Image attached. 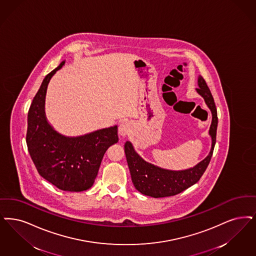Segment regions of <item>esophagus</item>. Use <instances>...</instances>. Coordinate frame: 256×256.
<instances>
[{"label":"esophagus","mask_w":256,"mask_h":256,"mask_svg":"<svg viewBox=\"0 0 256 256\" xmlns=\"http://www.w3.org/2000/svg\"><path fill=\"white\" fill-rule=\"evenodd\" d=\"M132 130V128H130V124L126 121H124L123 123L121 124L119 126V130H118V132L121 135V136H126L128 133L130 132Z\"/></svg>","instance_id":"esophagus-1"}]
</instances>
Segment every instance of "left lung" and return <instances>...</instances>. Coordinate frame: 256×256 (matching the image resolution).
<instances>
[{
  "label": "left lung",
  "mask_w": 256,
  "mask_h": 256,
  "mask_svg": "<svg viewBox=\"0 0 256 256\" xmlns=\"http://www.w3.org/2000/svg\"><path fill=\"white\" fill-rule=\"evenodd\" d=\"M197 82L198 88H196V92L204 98V102L210 108L212 116L208 130V134L212 138L210 152L204 160L199 162L194 168L183 170H172L144 161L135 152L132 144L126 141L124 144V154L132 175V180L135 188L142 194L152 196L154 198L178 194L197 183L210 164L216 142V130L218 124L217 110L214 97L204 82V78L199 75Z\"/></svg>",
  "instance_id": "obj_1"
}]
</instances>
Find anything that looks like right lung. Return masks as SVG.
Returning a JSON list of instances; mask_svg holds the SVG:
<instances>
[{
    "label": "right lung",
    "mask_w": 256,
    "mask_h": 256,
    "mask_svg": "<svg viewBox=\"0 0 256 256\" xmlns=\"http://www.w3.org/2000/svg\"><path fill=\"white\" fill-rule=\"evenodd\" d=\"M62 62L48 73L36 93L28 114L26 144L31 159L42 178L64 192H79L92 188L104 154L118 142L117 126L70 137L56 132L44 112L46 94Z\"/></svg>",
    "instance_id": "1"
}]
</instances>
